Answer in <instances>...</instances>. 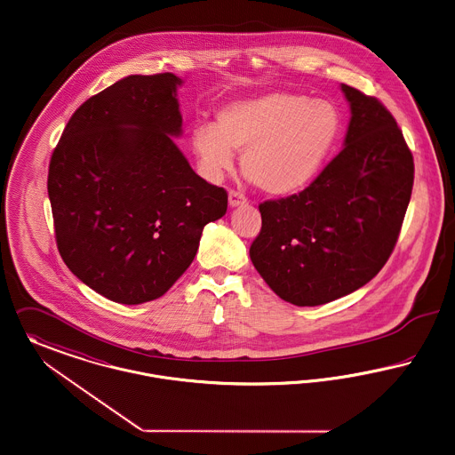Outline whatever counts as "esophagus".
<instances>
[{
	"mask_svg": "<svg viewBox=\"0 0 455 455\" xmlns=\"http://www.w3.org/2000/svg\"><path fill=\"white\" fill-rule=\"evenodd\" d=\"M248 200L244 198L243 193L236 192V190H231L229 192V205L231 207H239V205H244Z\"/></svg>",
	"mask_w": 455,
	"mask_h": 455,
	"instance_id": "1",
	"label": "esophagus"
}]
</instances>
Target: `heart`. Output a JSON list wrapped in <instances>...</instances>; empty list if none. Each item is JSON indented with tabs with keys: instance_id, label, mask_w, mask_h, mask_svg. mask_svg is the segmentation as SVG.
<instances>
[{
	"instance_id": "obj_1",
	"label": "heart",
	"mask_w": 455,
	"mask_h": 455,
	"mask_svg": "<svg viewBox=\"0 0 455 455\" xmlns=\"http://www.w3.org/2000/svg\"><path fill=\"white\" fill-rule=\"evenodd\" d=\"M340 115L325 99L270 92L236 100L217 123L193 130V150L204 172L220 178L243 152L241 169L262 192L275 196L307 188L327 163L340 133Z\"/></svg>"
}]
</instances>
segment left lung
Returning a JSON list of instances; mask_svg holds the SVG:
<instances>
[{
    "label": "left lung",
    "instance_id": "8db88e82",
    "mask_svg": "<svg viewBox=\"0 0 455 455\" xmlns=\"http://www.w3.org/2000/svg\"><path fill=\"white\" fill-rule=\"evenodd\" d=\"M351 106L344 148L308 188L259 205L250 259L287 303L316 307L370 283L399 238L414 161L377 97L340 85Z\"/></svg>",
    "mask_w": 455,
    "mask_h": 455
}]
</instances>
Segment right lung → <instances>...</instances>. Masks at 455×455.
Masks as SVG:
<instances>
[{
  "label": "right lung",
  "instance_id": "right-lung-1",
  "mask_svg": "<svg viewBox=\"0 0 455 455\" xmlns=\"http://www.w3.org/2000/svg\"><path fill=\"white\" fill-rule=\"evenodd\" d=\"M172 73L130 75L87 99L49 163L60 255L104 298H161L193 262L205 224L228 211L172 137L183 118Z\"/></svg>",
  "mask_w": 455,
  "mask_h": 455
}]
</instances>
